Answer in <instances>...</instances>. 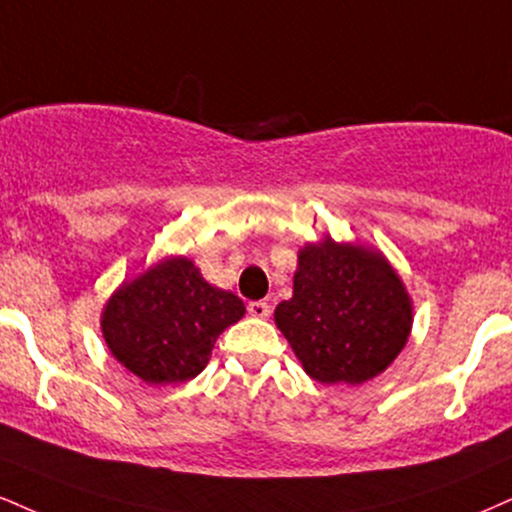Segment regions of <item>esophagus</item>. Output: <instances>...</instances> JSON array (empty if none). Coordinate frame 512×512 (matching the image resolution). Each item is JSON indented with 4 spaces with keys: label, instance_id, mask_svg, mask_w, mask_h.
<instances>
[{
    "label": "esophagus",
    "instance_id": "1",
    "mask_svg": "<svg viewBox=\"0 0 512 512\" xmlns=\"http://www.w3.org/2000/svg\"><path fill=\"white\" fill-rule=\"evenodd\" d=\"M248 312L257 319H267L272 315V307H269V303H264V300H255V303L248 305Z\"/></svg>",
    "mask_w": 512,
    "mask_h": 512
}]
</instances>
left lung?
Listing matches in <instances>:
<instances>
[{
	"instance_id": "8db88e82",
	"label": "left lung",
	"mask_w": 512,
	"mask_h": 512,
	"mask_svg": "<svg viewBox=\"0 0 512 512\" xmlns=\"http://www.w3.org/2000/svg\"><path fill=\"white\" fill-rule=\"evenodd\" d=\"M274 322L312 379L357 386L405 348L412 298L384 252L324 236L298 250L293 298L276 305Z\"/></svg>"
}]
</instances>
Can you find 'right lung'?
I'll list each match as a JSON object with an SVG mask.
<instances>
[{"instance_id":"right-lung-1","label":"right lung","mask_w":512,"mask_h":512,"mask_svg":"<svg viewBox=\"0 0 512 512\" xmlns=\"http://www.w3.org/2000/svg\"><path fill=\"white\" fill-rule=\"evenodd\" d=\"M245 315L236 293L202 279L193 260L164 257L126 279L102 307L109 353L145 384H183L207 367L226 326Z\"/></svg>"}]
</instances>
